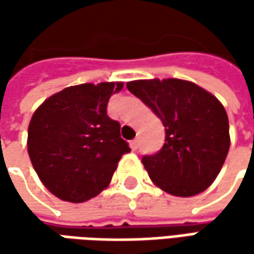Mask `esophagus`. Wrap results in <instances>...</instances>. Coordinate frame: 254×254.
Returning <instances> with one entry per match:
<instances>
[{
	"label": "esophagus",
	"mask_w": 254,
	"mask_h": 254,
	"mask_svg": "<svg viewBox=\"0 0 254 254\" xmlns=\"http://www.w3.org/2000/svg\"><path fill=\"white\" fill-rule=\"evenodd\" d=\"M130 147H131L132 151H137V148H138V140L137 138H134L130 141Z\"/></svg>",
	"instance_id": "obj_1"
}]
</instances>
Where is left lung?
Returning <instances> with one entry per match:
<instances>
[{
  "label": "left lung",
  "mask_w": 254,
  "mask_h": 254,
  "mask_svg": "<svg viewBox=\"0 0 254 254\" xmlns=\"http://www.w3.org/2000/svg\"><path fill=\"white\" fill-rule=\"evenodd\" d=\"M127 89L155 113L165 142L142 164L152 182L175 196H193L218 177L229 151V120L222 103L181 79L134 80Z\"/></svg>",
  "instance_id": "left-lung-1"
}]
</instances>
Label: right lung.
<instances>
[{"mask_svg":"<svg viewBox=\"0 0 254 254\" xmlns=\"http://www.w3.org/2000/svg\"><path fill=\"white\" fill-rule=\"evenodd\" d=\"M122 82L83 83L46 99L28 127V154L45 187L59 199L80 203L97 196L130 150L120 124L107 116Z\"/></svg>","mask_w":254,"mask_h":254,"instance_id":"obj_1","label":"right lung"}]
</instances>
